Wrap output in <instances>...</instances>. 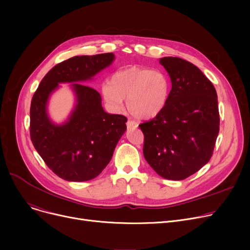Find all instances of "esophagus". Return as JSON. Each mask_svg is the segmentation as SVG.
Returning a JSON list of instances; mask_svg holds the SVG:
<instances>
[{
    "label": "esophagus",
    "instance_id": "esophagus-1",
    "mask_svg": "<svg viewBox=\"0 0 250 250\" xmlns=\"http://www.w3.org/2000/svg\"><path fill=\"white\" fill-rule=\"evenodd\" d=\"M126 126H127L128 129H134V128L138 127V124L136 122H134V121H127Z\"/></svg>",
    "mask_w": 250,
    "mask_h": 250
}]
</instances>
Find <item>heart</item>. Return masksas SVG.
<instances>
[{"instance_id":"b5f03b06","label":"heart","mask_w":250,"mask_h":250,"mask_svg":"<svg viewBox=\"0 0 250 250\" xmlns=\"http://www.w3.org/2000/svg\"><path fill=\"white\" fill-rule=\"evenodd\" d=\"M170 87L169 78L163 72L132 65L115 72L111 81L102 85V94L112 109L120 110L126 99L130 113L150 120L165 108Z\"/></svg>"}]
</instances>
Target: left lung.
Returning a JSON list of instances; mask_svg holds the SVG:
<instances>
[{"instance_id":"8db88e82","label":"left lung","mask_w":250,"mask_h":250,"mask_svg":"<svg viewBox=\"0 0 250 250\" xmlns=\"http://www.w3.org/2000/svg\"><path fill=\"white\" fill-rule=\"evenodd\" d=\"M172 88L160 114L139 126L144 157L165 179L182 180L206 165L220 129L217 92L195 65L174 57L160 59Z\"/></svg>"}]
</instances>
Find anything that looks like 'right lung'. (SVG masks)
Wrapping results in <instances>:
<instances>
[{"label":"right lung","instance_id":"1","mask_svg":"<svg viewBox=\"0 0 250 250\" xmlns=\"http://www.w3.org/2000/svg\"><path fill=\"white\" fill-rule=\"evenodd\" d=\"M112 52L73 57L56 64L42 80L31 100L30 138L44 163L59 177L87 181L98 176L111 160L127 118L103 110L101 96L90 86L77 83L95 76L112 62ZM73 82L77 105L69 121L54 125L46 102L59 83Z\"/></svg>","mask_w":250,"mask_h":250}]
</instances>
